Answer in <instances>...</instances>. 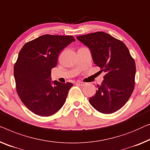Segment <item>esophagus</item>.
<instances>
[{"mask_svg": "<svg viewBox=\"0 0 150 150\" xmlns=\"http://www.w3.org/2000/svg\"><path fill=\"white\" fill-rule=\"evenodd\" d=\"M78 84H79V85H80V86H84V85H86V82H78Z\"/></svg>", "mask_w": 150, "mask_h": 150, "instance_id": "34e87169", "label": "esophagus"}]
</instances>
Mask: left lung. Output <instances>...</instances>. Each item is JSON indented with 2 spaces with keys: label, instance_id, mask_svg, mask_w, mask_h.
Returning <instances> with one entry per match:
<instances>
[{
  "label": "left lung",
  "instance_id": "8db88e82",
  "mask_svg": "<svg viewBox=\"0 0 150 150\" xmlns=\"http://www.w3.org/2000/svg\"><path fill=\"white\" fill-rule=\"evenodd\" d=\"M76 38L90 49L94 64L105 72L89 103L103 114L118 111L129 100L134 87L135 62L129 49L122 41L103 32Z\"/></svg>",
  "mask_w": 150,
  "mask_h": 150
}]
</instances>
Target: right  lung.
Segmentation results:
<instances>
[{"label":"right lung","mask_w":150,"mask_h":150,"mask_svg":"<svg viewBox=\"0 0 150 150\" xmlns=\"http://www.w3.org/2000/svg\"><path fill=\"white\" fill-rule=\"evenodd\" d=\"M74 41L71 36L45 34L25 43L19 51L14 65L17 93L28 109L38 116H51L66 100L73 84L51 81V73L60 51Z\"/></svg>","instance_id":"1"}]
</instances>
